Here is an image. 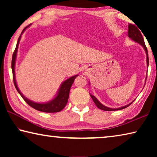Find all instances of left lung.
<instances>
[{"label":"left lung","mask_w":157,"mask_h":157,"mask_svg":"<svg viewBox=\"0 0 157 157\" xmlns=\"http://www.w3.org/2000/svg\"><path fill=\"white\" fill-rule=\"evenodd\" d=\"M140 30L137 28L136 25H132V24H131V23H129V25H128V36L129 37L130 39H132L133 41L136 42V43H138V44H139L140 45H141V46L143 47V48H144L145 51L146 55H147V67H148L149 58H148L147 49V47H146V46H145L144 39H143V37L142 36L141 33H140ZM146 79H147V77H146ZM90 95H91V97L93 99V100H94V103L95 105H96V106L98 108L100 109L103 110V111H117V110L123 109L129 107V106L131 105L132 103L134 101V100L132 101L131 103H129V104L124 106V107H121L120 108H116V109H112V108H109V107H106V106L103 105L102 104H101V103L99 102V101H98V100L94 96V95H93L91 94H90Z\"/></svg>","instance_id":"obj_1"}]
</instances>
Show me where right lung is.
<instances>
[{
	"mask_svg": "<svg viewBox=\"0 0 157 157\" xmlns=\"http://www.w3.org/2000/svg\"><path fill=\"white\" fill-rule=\"evenodd\" d=\"M30 25L27 27H25L23 29L22 33H21L19 38L18 39L17 46L14 50V52L13 53L12 55V74H13V81H14V86L16 87V89L17 90L18 94L21 95V96L23 98V99L24 100L27 104L30 106L34 109H35L36 110L43 111V112L46 113H55V112H59V111H62L63 108L66 107V104L68 102V97H69V92H70L71 87L72 86L73 83L74 82L75 79L78 77V75H75L74 76H72L71 78H68L63 82L61 85L58 92L52 100L49 101L48 102L45 103H38V102H34L33 101L30 100L28 98H26L24 95H23L20 90L18 89L17 81H16L15 78V62H16V58H17V51H18V44H19V41L21 38V34L23 33V32L25 30L26 28H28Z\"/></svg>",
	"mask_w": 157,
	"mask_h": 157,
	"instance_id": "add662e5",
	"label": "right lung"
}]
</instances>
